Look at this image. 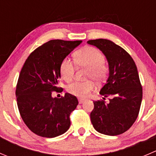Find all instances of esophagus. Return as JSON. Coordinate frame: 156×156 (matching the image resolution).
<instances>
[{
    "mask_svg": "<svg viewBox=\"0 0 156 156\" xmlns=\"http://www.w3.org/2000/svg\"><path fill=\"white\" fill-rule=\"evenodd\" d=\"M78 102H79V104H82V103L84 102V100H83V99H78Z\"/></svg>",
    "mask_w": 156,
    "mask_h": 156,
    "instance_id": "esophagus-1",
    "label": "esophagus"
}]
</instances>
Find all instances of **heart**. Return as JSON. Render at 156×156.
<instances>
[{"mask_svg": "<svg viewBox=\"0 0 156 156\" xmlns=\"http://www.w3.org/2000/svg\"><path fill=\"white\" fill-rule=\"evenodd\" d=\"M75 62L69 58H65L60 64L59 71L62 78L67 82L72 80L75 74V65L87 69L86 78H91L97 82H101L107 76L108 68L104 64L105 57L104 54L94 47H85L77 51L74 54ZM94 84L92 81L84 82H74L68 86L69 94L80 98H87L94 89Z\"/></svg>", "mask_w": 156, "mask_h": 156, "instance_id": "b5f03b06", "label": "heart"}]
</instances>
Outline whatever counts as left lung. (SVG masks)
Returning <instances> with one entry per match:
<instances>
[{"label":"left lung","instance_id":"8db88e82","mask_svg":"<svg viewBox=\"0 0 156 156\" xmlns=\"http://www.w3.org/2000/svg\"><path fill=\"white\" fill-rule=\"evenodd\" d=\"M87 43L98 48L107 58L109 77L100 94L103 99L111 97L108 104L103 100L94 101L92 125L100 133L120 135L132 126L141 106L143 87L136 66L125 49L110 40L98 39Z\"/></svg>","mask_w":156,"mask_h":156}]
</instances>
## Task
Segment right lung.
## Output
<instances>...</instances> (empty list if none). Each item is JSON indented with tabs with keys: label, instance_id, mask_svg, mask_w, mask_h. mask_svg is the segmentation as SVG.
I'll return each mask as SVG.
<instances>
[{
	"label": "right lung",
	"instance_id": "obj_1",
	"mask_svg": "<svg viewBox=\"0 0 156 156\" xmlns=\"http://www.w3.org/2000/svg\"><path fill=\"white\" fill-rule=\"evenodd\" d=\"M81 42L50 40L35 49L21 69L16 87L17 107L25 124L36 135L53 138L70 127L78 99L69 93L53 98L52 92L62 89L58 87L60 64Z\"/></svg>",
	"mask_w": 156,
	"mask_h": 156
}]
</instances>
